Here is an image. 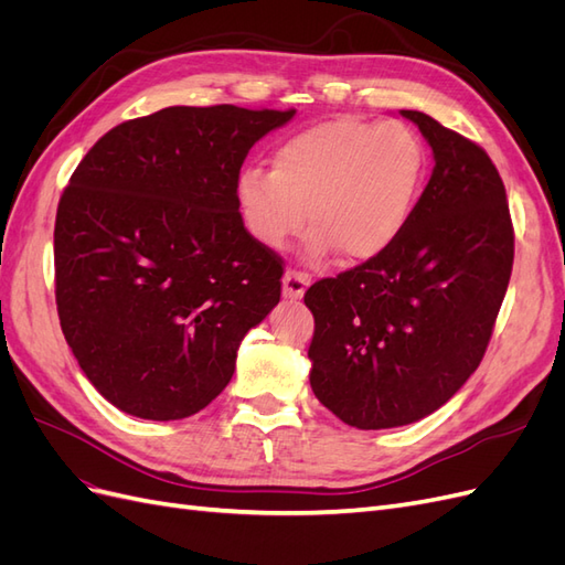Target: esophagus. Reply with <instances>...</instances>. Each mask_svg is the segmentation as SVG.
<instances>
[{"label": "esophagus", "mask_w": 565, "mask_h": 565, "mask_svg": "<svg viewBox=\"0 0 565 565\" xmlns=\"http://www.w3.org/2000/svg\"><path fill=\"white\" fill-rule=\"evenodd\" d=\"M309 280L311 278L301 270H287L285 278H282V295L287 299H301L303 292H306V287H309Z\"/></svg>", "instance_id": "34e87169"}]
</instances>
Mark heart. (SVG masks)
Wrapping results in <instances>:
<instances>
[{"instance_id":"heart-1","label":"heart","mask_w":565,"mask_h":565,"mask_svg":"<svg viewBox=\"0 0 565 565\" xmlns=\"http://www.w3.org/2000/svg\"><path fill=\"white\" fill-rule=\"evenodd\" d=\"M426 148L398 119L337 117L295 134L270 158V172L237 179L247 231L268 249L297 237L309 214L313 254L370 262L405 233L424 188Z\"/></svg>"}]
</instances>
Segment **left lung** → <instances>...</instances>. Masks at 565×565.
<instances>
[{"instance_id": "1", "label": "left lung", "mask_w": 565, "mask_h": 565, "mask_svg": "<svg viewBox=\"0 0 565 565\" xmlns=\"http://www.w3.org/2000/svg\"><path fill=\"white\" fill-rule=\"evenodd\" d=\"M434 150L405 233L384 254L303 295L316 398L358 429L431 415L481 365L514 266V226L488 152L403 110Z\"/></svg>"}]
</instances>
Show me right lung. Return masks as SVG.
<instances>
[{"label":"right lung","mask_w":565,"mask_h":565,"mask_svg":"<svg viewBox=\"0 0 565 565\" xmlns=\"http://www.w3.org/2000/svg\"><path fill=\"white\" fill-rule=\"evenodd\" d=\"M295 110L172 106L92 146L58 202L56 309L96 391L127 415L183 419L233 377L280 301V256L237 204L249 148Z\"/></svg>","instance_id":"add662e5"}]
</instances>
